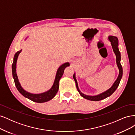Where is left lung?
<instances>
[{"instance_id":"8db88e82","label":"left lung","mask_w":135,"mask_h":135,"mask_svg":"<svg viewBox=\"0 0 135 135\" xmlns=\"http://www.w3.org/2000/svg\"><path fill=\"white\" fill-rule=\"evenodd\" d=\"M108 39L110 42V43H111L112 46L113 48V50L116 56V62H117V66L118 68V69H119V75H118L117 79L115 81V82L113 83L112 86L110 87L109 89H108L107 91H106L103 93L99 94V95H97L96 96H89V95H85V94L83 93L79 90V87H78V83H77V80H76V78H75V74L74 73V75H73V78H74V79L75 81L76 87L78 91L79 94L81 97H83V98H84V99H87V100H91V101H100L101 100L105 99L107 97L110 96V95H112V94L114 92H115L117 88H118V85H119V84L120 80L122 79V75H123V69H122V66L120 64L121 56H120V53L119 50V48H118V38L116 37V36H115L110 35L108 36Z\"/></svg>"}]
</instances>
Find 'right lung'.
I'll return each mask as SVG.
<instances>
[{"instance_id": "right-lung-1", "label": "right lung", "mask_w": 135, "mask_h": 135, "mask_svg": "<svg viewBox=\"0 0 135 135\" xmlns=\"http://www.w3.org/2000/svg\"><path fill=\"white\" fill-rule=\"evenodd\" d=\"M21 51H22V50L16 53L14 56L13 62L12 65V75H13V78L16 88H17L19 92L21 93L22 95H23L25 97L27 98V99L32 101L35 102V103H45V102L51 100L55 96L57 92L59 90V81L64 74L65 69L66 67L70 66V64H69V62L64 63V64L61 65V66L59 68V69H57V73H56V75L54 84H53L50 89H49L48 91L46 92L41 93H38V94L31 93L28 92H27L22 87L21 84H20V83L19 82L17 73H16V64H17V61L18 55L20 53H21Z\"/></svg>"}]
</instances>
